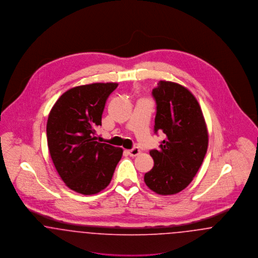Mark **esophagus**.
<instances>
[{"mask_svg": "<svg viewBox=\"0 0 258 258\" xmlns=\"http://www.w3.org/2000/svg\"><path fill=\"white\" fill-rule=\"evenodd\" d=\"M127 154L131 156V157H136L137 155L140 154V150L137 147H135L134 149H131L127 151Z\"/></svg>", "mask_w": 258, "mask_h": 258, "instance_id": "obj_1", "label": "esophagus"}]
</instances>
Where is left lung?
Masks as SVG:
<instances>
[{"mask_svg": "<svg viewBox=\"0 0 258 258\" xmlns=\"http://www.w3.org/2000/svg\"><path fill=\"white\" fill-rule=\"evenodd\" d=\"M152 94L157 102L155 134L165 138L160 150L150 151L154 167L144 181L156 194L171 196L197 175L207 152L208 131L197 98L185 87L161 80Z\"/></svg>", "mask_w": 258, "mask_h": 258, "instance_id": "1", "label": "left lung"}]
</instances>
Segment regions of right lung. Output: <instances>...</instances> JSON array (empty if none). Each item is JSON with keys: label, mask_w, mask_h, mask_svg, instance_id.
Masks as SVG:
<instances>
[{"label": "right lung", "mask_w": 258, "mask_h": 258, "mask_svg": "<svg viewBox=\"0 0 258 258\" xmlns=\"http://www.w3.org/2000/svg\"><path fill=\"white\" fill-rule=\"evenodd\" d=\"M118 83H93L63 93L50 111L47 145L68 187L91 196L104 189L123 155L122 148L96 141L106 99Z\"/></svg>", "instance_id": "add662e5"}]
</instances>
